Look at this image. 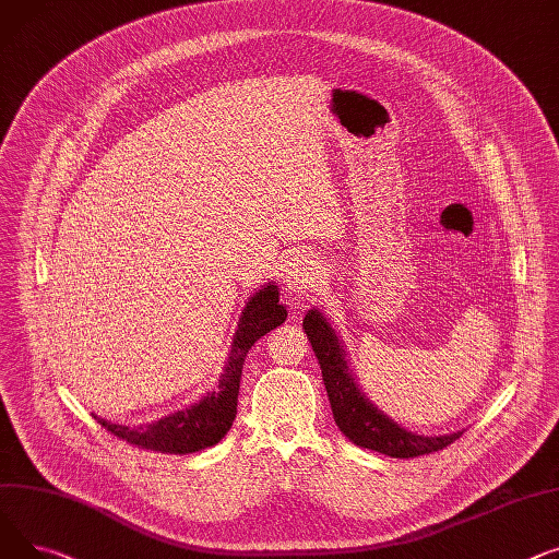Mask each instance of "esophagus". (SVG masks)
<instances>
[{
	"mask_svg": "<svg viewBox=\"0 0 559 559\" xmlns=\"http://www.w3.org/2000/svg\"><path fill=\"white\" fill-rule=\"evenodd\" d=\"M320 269L313 264L311 259L307 257H295L293 264L288 266L286 271V290L293 300L302 302L305 298H309V295L320 286Z\"/></svg>",
	"mask_w": 559,
	"mask_h": 559,
	"instance_id": "obj_1",
	"label": "esophagus"
}]
</instances>
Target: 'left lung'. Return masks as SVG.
Listing matches in <instances>:
<instances>
[{
	"label": "left lung",
	"instance_id": "left-lung-1",
	"mask_svg": "<svg viewBox=\"0 0 559 559\" xmlns=\"http://www.w3.org/2000/svg\"><path fill=\"white\" fill-rule=\"evenodd\" d=\"M302 330L320 364L334 421L341 433L356 447L372 449L390 457H415L440 451L463 436V431L444 436H419L404 429L402 424L372 404L364 388H360L345 345L330 318L320 309H309L302 320Z\"/></svg>",
	"mask_w": 559,
	"mask_h": 559
}]
</instances>
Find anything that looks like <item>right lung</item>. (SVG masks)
Returning a JSON list of instances; mask_svg holds the SVG:
<instances>
[{
    "mask_svg": "<svg viewBox=\"0 0 559 559\" xmlns=\"http://www.w3.org/2000/svg\"><path fill=\"white\" fill-rule=\"evenodd\" d=\"M284 320L286 307L280 302V290L275 282H269L248 298L237 324L233 347H229V356L218 379V388L205 392L203 400L140 426L112 424L104 417H94L112 436L159 453L182 455L218 444L237 417L241 370L250 347L261 336L273 332Z\"/></svg>",
    "mask_w": 559,
    "mask_h": 559,
    "instance_id": "1",
    "label": "right lung"
}]
</instances>
